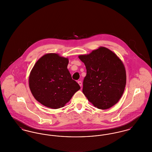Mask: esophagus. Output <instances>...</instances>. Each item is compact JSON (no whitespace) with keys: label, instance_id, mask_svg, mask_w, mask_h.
I'll list each match as a JSON object with an SVG mask.
<instances>
[{"label":"esophagus","instance_id":"esophagus-1","mask_svg":"<svg viewBox=\"0 0 152 152\" xmlns=\"http://www.w3.org/2000/svg\"><path fill=\"white\" fill-rule=\"evenodd\" d=\"M78 84L80 85V86H82V82L81 81H78Z\"/></svg>","mask_w":152,"mask_h":152}]
</instances>
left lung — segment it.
Masks as SVG:
<instances>
[{
    "label": "left lung",
    "mask_w": 152,
    "mask_h": 152,
    "mask_svg": "<svg viewBox=\"0 0 152 152\" xmlns=\"http://www.w3.org/2000/svg\"><path fill=\"white\" fill-rule=\"evenodd\" d=\"M86 75L82 91L88 100L99 109L106 110L121 98L126 83V74L121 60L115 53L100 47L87 55H80Z\"/></svg>",
    "instance_id": "8db88e82"
}]
</instances>
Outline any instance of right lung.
<instances>
[{"label": "right lung", "instance_id": "right-lung-1", "mask_svg": "<svg viewBox=\"0 0 152 152\" xmlns=\"http://www.w3.org/2000/svg\"><path fill=\"white\" fill-rule=\"evenodd\" d=\"M69 60L56 53L42 56L31 71L29 83L34 97L45 107L58 109L80 89L67 69Z\"/></svg>", "mask_w": 152, "mask_h": 152}]
</instances>
